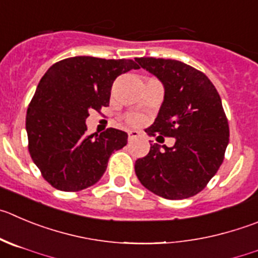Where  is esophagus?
Masks as SVG:
<instances>
[{
    "label": "esophagus",
    "instance_id": "esophagus-1",
    "mask_svg": "<svg viewBox=\"0 0 258 258\" xmlns=\"http://www.w3.org/2000/svg\"><path fill=\"white\" fill-rule=\"evenodd\" d=\"M140 136V132L137 131H128V140L132 141L135 140V139H137V137Z\"/></svg>",
    "mask_w": 258,
    "mask_h": 258
}]
</instances>
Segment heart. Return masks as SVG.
<instances>
[{"label": "heart", "instance_id": "obj_1", "mask_svg": "<svg viewBox=\"0 0 258 258\" xmlns=\"http://www.w3.org/2000/svg\"><path fill=\"white\" fill-rule=\"evenodd\" d=\"M141 121H143V118L140 117V115H130L128 117V122L131 124H140Z\"/></svg>", "mask_w": 258, "mask_h": 258}]
</instances>
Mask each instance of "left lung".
Returning a JSON list of instances; mask_svg holds the SVG:
<instances>
[{
	"label": "left lung",
	"instance_id": "1",
	"mask_svg": "<svg viewBox=\"0 0 258 258\" xmlns=\"http://www.w3.org/2000/svg\"><path fill=\"white\" fill-rule=\"evenodd\" d=\"M164 88V100L154 124V136L174 137L172 148L150 144L135 172L145 188L168 200L195 196L205 188L224 160L229 126L219 93L205 74L174 59L136 58Z\"/></svg>",
	"mask_w": 258,
	"mask_h": 258
}]
</instances>
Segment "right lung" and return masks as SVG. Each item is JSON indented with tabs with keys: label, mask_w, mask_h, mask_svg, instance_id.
<instances>
[{
	"label": "right lung",
	"mask_w": 258,
	"mask_h": 258,
	"mask_svg": "<svg viewBox=\"0 0 258 258\" xmlns=\"http://www.w3.org/2000/svg\"><path fill=\"white\" fill-rule=\"evenodd\" d=\"M140 69L132 59L79 56L48 69L28 113L29 153L43 178L59 191H81L104 174L113 151L127 145L124 131L86 134L89 110L109 104L117 76Z\"/></svg>",
	"instance_id": "right-lung-1"
}]
</instances>
